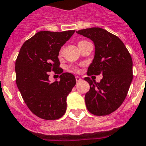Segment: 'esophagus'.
<instances>
[{"label": "esophagus", "instance_id": "34e87169", "mask_svg": "<svg viewBox=\"0 0 146 146\" xmlns=\"http://www.w3.org/2000/svg\"><path fill=\"white\" fill-rule=\"evenodd\" d=\"M75 79H76V81H77V82H80V81L82 80V79H81L80 77H78V76H76Z\"/></svg>", "mask_w": 146, "mask_h": 146}]
</instances>
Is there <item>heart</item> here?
<instances>
[{"instance_id": "b5f03b06", "label": "heart", "mask_w": 146, "mask_h": 146, "mask_svg": "<svg viewBox=\"0 0 146 146\" xmlns=\"http://www.w3.org/2000/svg\"><path fill=\"white\" fill-rule=\"evenodd\" d=\"M60 52H61V51L60 52ZM71 68H72V69L74 71V72H80V67L77 66H72Z\"/></svg>"}]
</instances>
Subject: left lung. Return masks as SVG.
<instances>
[{
    "label": "left lung",
    "mask_w": 146,
    "mask_h": 146,
    "mask_svg": "<svg viewBox=\"0 0 146 146\" xmlns=\"http://www.w3.org/2000/svg\"><path fill=\"white\" fill-rule=\"evenodd\" d=\"M77 33L92 40L95 45V55L87 75H103L99 82L85 77L90 85L85 96L86 108L95 115L110 114L123 102L132 81L131 55L123 42L106 30L91 28Z\"/></svg>",
    "instance_id": "8db88e82"
}]
</instances>
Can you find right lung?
<instances>
[{
	"instance_id": "add662e5",
	"label": "right lung",
	"mask_w": 146,
	"mask_h": 146,
	"mask_svg": "<svg viewBox=\"0 0 146 146\" xmlns=\"http://www.w3.org/2000/svg\"><path fill=\"white\" fill-rule=\"evenodd\" d=\"M75 31H40L24 42L15 63L16 83L29 110L38 118L56 120L66 110V97L76 84L74 76L60 67V47ZM60 74L50 83L49 72Z\"/></svg>"
}]
</instances>
